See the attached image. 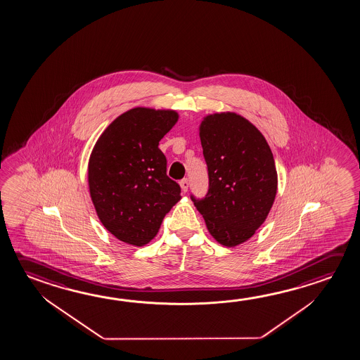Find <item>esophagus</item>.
<instances>
[{
    "instance_id": "1",
    "label": "esophagus",
    "mask_w": 360,
    "mask_h": 360,
    "mask_svg": "<svg viewBox=\"0 0 360 360\" xmlns=\"http://www.w3.org/2000/svg\"><path fill=\"white\" fill-rule=\"evenodd\" d=\"M189 187V181L187 179V178H184V179H182L181 181V188H182L183 192L186 193L187 191H188Z\"/></svg>"
}]
</instances>
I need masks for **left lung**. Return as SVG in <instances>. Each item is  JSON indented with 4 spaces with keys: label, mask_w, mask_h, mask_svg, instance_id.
<instances>
[{
    "label": "left lung",
    "mask_w": 360,
    "mask_h": 360,
    "mask_svg": "<svg viewBox=\"0 0 360 360\" xmlns=\"http://www.w3.org/2000/svg\"><path fill=\"white\" fill-rule=\"evenodd\" d=\"M200 136L208 191L191 200L213 238L233 248L248 241L271 210L277 191L274 155L259 129L235 112L206 117Z\"/></svg>",
    "instance_id": "obj_1"
}]
</instances>
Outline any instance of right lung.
Masks as SVG:
<instances>
[{"instance_id":"obj_1","label":"right lung","mask_w":360,"mask_h":360,"mask_svg":"<svg viewBox=\"0 0 360 360\" xmlns=\"http://www.w3.org/2000/svg\"><path fill=\"white\" fill-rule=\"evenodd\" d=\"M173 110L134 108L115 119L90 155L89 189L98 217L120 241L144 246L181 200L167 176L160 141L177 123Z\"/></svg>"}]
</instances>
